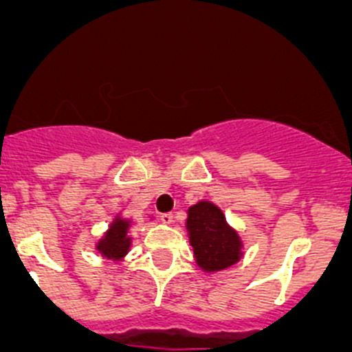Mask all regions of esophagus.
I'll list each match as a JSON object with an SVG mask.
<instances>
[{"label": "esophagus", "instance_id": "obj_1", "mask_svg": "<svg viewBox=\"0 0 352 352\" xmlns=\"http://www.w3.org/2000/svg\"><path fill=\"white\" fill-rule=\"evenodd\" d=\"M160 218H162V221L165 223V225H170V223L173 221V214H172V212H163V214L160 216Z\"/></svg>", "mask_w": 352, "mask_h": 352}]
</instances>
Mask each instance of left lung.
<instances>
[{
  "label": "left lung",
  "instance_id": "8db88e82",
  "mask_svg": "<svg viewBox=\"0 0 352 352\" xmlns=\"http://www.w3.org/2000/svg\"><path fill=\"white\" fill-rule=\"evenodd\" d=\"M194 258L204 272H216L236 264L242 258V240L236 230L226 223L216 204L199 201L190 206L186 221Z\"/></svg>",
  "mask_w": 352,
  "mask_h": 352
}]
</instances>
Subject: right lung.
<instances>
[{
    "mask_svg": "<svg viewBox=\"0 0 352 352\" xmlns=\"http://www.w3.org/2000/svg\"><path fill=\"white\" fill-rule=\"evenodd\" d=\"M129 228V219H124L122 216H116V219L110 223L105 235L98 240L97 250L104 257L112 258V261H122L127 255V252H129L131 242H133V239L127 235Z\"/></svg>",
    "mask_w": 352,
    "mask_h": 352,
    "instance_id": "right-lung-1",
    "label": "right lung"
}]
</instances>
